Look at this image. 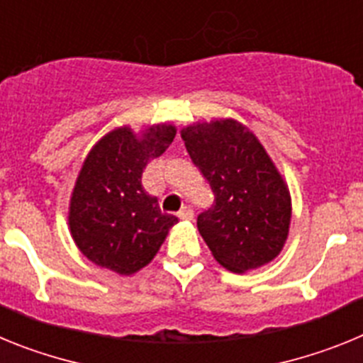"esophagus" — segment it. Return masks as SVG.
I'll use <instances>...</instances> for the list:
<instances>
[{
  "label": "esophagus",
  "instance_id": "34e87169",
  "mask_svg": "<svg viewBox=\"0 0 363 363\" xmlns=\"http://www.w3.org/2000/svg\"><path fill=\"white\" fill-rule=\"evenodd\" d=\"M178 216L182 218V220H192V216H194V211H192L191 205H184V207L179 209Z\"/></svg>",
  "mask_w": 363,
  "mask_h": 363
}]
</instances>
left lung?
<instances>
[{
  "label": "left lung",
  "instance_id": "1",
  "mask_svg": "<svg viewBox=\"0 0 363 363\" xmlns=\"http://www.w3.org/2000/svg\"><path fill=\"white\" fill-rule=\"evenodd\" d=\"M182 138L214 194L196 221L214 258L233 272L277 258L289 234L291 196L255 134L220 120L187 127Z\"/></svg>",
  "mask_w": 363,
  "mask_h": 363
}]
</instances>
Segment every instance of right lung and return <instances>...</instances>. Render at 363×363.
<instances>
[{"mask_svg": "<svg viewBox=\"0 0 363 363\" xmlns=\"http://www.w3.org/2000/svg\"><path fill=\"white\" fill-rule=\"evenodd\" d=\"M172 125H156L138 140L129 127L112 130L89 152L72 198L69 225L79 251L99 267L133 274L160 251L174 214L142 185L149 158L172 143Z\"/></svg>", "mask_w": 363, "mask_h": 363, "instance_id": "right-lung-1", "label": "right lung"}]
</instances>
